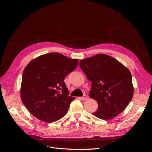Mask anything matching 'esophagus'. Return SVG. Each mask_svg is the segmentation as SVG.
I'll use <instances>...</instances> for the list:
<instances>
[{
	"mask_svg": "<svg viewBox=\"0 0 152 152\" xmlns=\"http://www.w3.org/2000/svg\"><path fill=\"white\" fill-rule=\"evenodd\" d=\"M87 99V96L86 95H84L83 97H81V99L83 100H86Z\"/></svg>",
	"mask_w": 152,
	"mask_h": 152,
	"instance_id": "1",
	"label": "esophagus"
}]
</instances>
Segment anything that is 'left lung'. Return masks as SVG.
<instances>
[{
    "label": "left lung",
    "mask_w": 152,
    "mask_h": 152,
    "mask_svg": "<svg viewBox=\"0 0 152 152\" xmlns=\"http://www.w3.org/2000/svg\"><path fill=\"white\" fill-rule=\"evenodd\" d=\"M79 66L92 83L90 97L98 103V110L92 115L109 120L121 113L129 105L134 94L129 70L105 54L83 59Z\"/></svg>",
    "instance_id": "obj_1"
}]
</instances>
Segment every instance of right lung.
I'll list each match as a JSON object with an SVG mask.
<instances>
[{
	"mask_svg": "<svg viewBox=\"0 0 152 152\" xmlns=\"http://www.w3.org/2000/svg\"><path fill=\"white\" fill-rule=\"evenodd\" d=\"M77 64V59L57 52L41 55L28 64L23 73L20 95L34 117L52 123L66 114L75 97L69 96L64 79Z\"/></svg>",
	"mask_w": 152,
	"mask_h": 152,
	"instance_id": "add662e5",
	"label": "right lung"
}]
</instances>
